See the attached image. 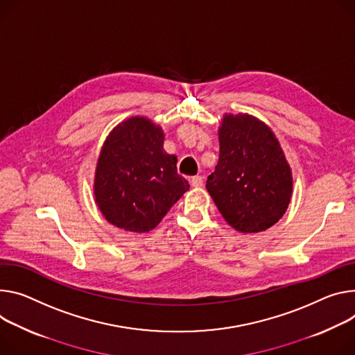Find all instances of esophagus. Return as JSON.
<instances>
[{"label": "esophagus", "mask_w": 355, "mask_h": 355, "mask_svg": "<svg viewBox=\"0 0 355 355\" xmlns=\"http://www.w3.org/2000/svg\"><path fill=\"white\" fill-rule=\"evenodd\" d=\"M202 184H204V180L201 175H196L191 178V185L194 188H200V187H202Z\"/></svg>", "instance_id": "1"}]
</instances>
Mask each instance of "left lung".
I'll list each match as a JSON object with an SVG mask.
<instances>
[{
  "label": "left lung",
  "instance_id": "left-lung-1",
  "mask_svg": "<svg viewBox=\"0 0 355 355\" xmlns=\"http://www.w3.org/2000/svg\"><path fill=\"white\" fill-rule=\"evenodd\" d=\"M219 159L207 189L223 219L242 234L269 230L284 215L293 177L272 128L257 117L225 113Z\"/></svg>",
  "mask_w": 355,
  "mask_h": 355
}]
</instances>
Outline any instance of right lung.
<instances>
[{
  "label": "right lung",
  "instance_id": "add662e5",
  "mask_svg": "<svg viewBox=\"0 0 355 355\" xmlns=\"http://www.w3.org/2000/svg\"><path fill=\"white\" fill-rule=\"evenodd\" d=\"M163 146V128L144 116L123 120L106 137L93 192L114 227L148 232L189 189L188 181L177 174V157Z\"/></svg>",
  "mask_w": 355,
  "mask_h": 355
}]
</instances>
